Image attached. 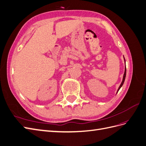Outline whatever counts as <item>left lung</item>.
I'll list each match as a JSON object with an SVG mask.
<instances>
[{
	"label": "left lung",
	"instance_id": "8db88e82",
	"mask_svg": "<svg viewBox=\"0 0 146 146\" xmlns=\"http://www.w3.org/2000/svg\"><path fill=\"white\" fill-rule=\"evenodd\" d=\"M124 61H125V58H124ZM125 76H126V67H125V71H124V74H123V79H122V82L121 83V84L120 85V86H119L118 90H117V92L119 91V90H120V88L122 87V86L123 85V83H124V81H125Z\"/></svg>",
	"mask_w": 146,
	"mask_h": 146
}]
</instances>
